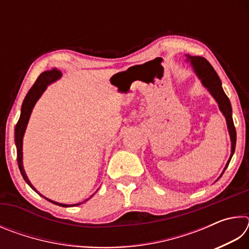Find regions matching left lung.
I'll list each match as a JSON object with an SVG mask.
<instances>
[{"label":"left lung","mask_w":249,"mask_h":249,"mask_svg":"<svg viewBox=\"0 0 249 249\" xmlns=\"http://www.w3.org/2000/svg\"><path fill=\"white\" fill-rule=\"evenodd\" d=\"M185 56H187V61L190 62L193 71L197 75V78L200 79L201 83L203 84L204 88L208 89L210 94L216 101V103L218 104V108H220V111L226 120L227 129H229V134L231 137V156L224 170L222 172L223 175L227 166H229L231 157H233L236 146V129L233 123V117H231V105L224 90H223L220 78H218L215 70L213 69V67L210 65V62L202 57L189 56V54H185ZM222 175L220 176V178Z\"/></svg>","instance_id":"left-lung-1"}]
</instances>
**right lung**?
Segmentation results:
<instances>
[{"mask_svg":"<svg viewBox=\"0 0 249 249\" xmlns=\"http://www.w3.org/2000/svg\"><path fill=\"white\" fill-rule=\"evenodd\" d=\"M61 75L62 74L56 69L50 70V71H45V72L41 73L39 77L37 78L36 82L34 83V86L31 88V90L28 91V93L26 94V96H25V99L23 101L22 108H20L19 120L15 126V145H16V149H18V163L19 171L20 174H22L24 180L26 181V183L29 185V187H31L34 191L38 193L39 196L45 197L46 200L52 202V203L57 204L59 206H64V208H69V206H77V205L82 204L83 202H87L89 200L92 196L89 197V199H86L83 202H79V203H75V204H64V203H59V202L50 200L36 190V188L34 187L31 181H29L23 166V138H24L25 130H26V127H27L29 117H31V114L33 112V108L35 107L37 101L39 100L40 96L43 95L46 89H47L48 86H50V84L53 82H56L57 80L61 78Z\"/></svg>","mask_w":249,"mask_h":249,"instance_id":"add662e5","label":"right lung"}]
</instances>
